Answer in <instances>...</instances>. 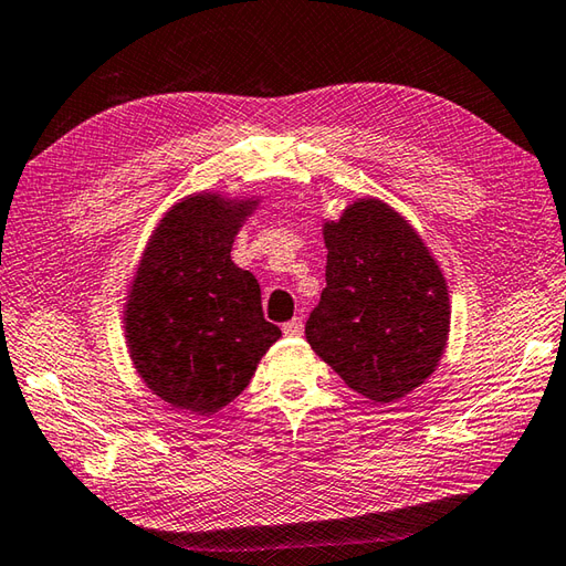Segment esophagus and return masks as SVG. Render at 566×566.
<instances>
[{
    "instance_id": "esophagus-1",
    "label": "esophagus",
    "mask_w": 566,
    "mask_h": 566,
    "mask_svg": "<svg viewBox=\"0 0 566 566\" xmlns=\"http://www.w3.org/2000/svg\"><path fill=\"white\" fill-rule=\"evenodd\" d=\"M284 336H298L304 331V318L302 316H294L292 321H286V324L282 326Z\"/></svg>"
}]
</instances>
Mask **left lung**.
<instances>
[{
	"label": "left lung",
	"mask_w": 566,
	"mask_h": 566,
	"mask_svg": "<svg viewBox=\"0 0 566 566\" xmlns=\"http://www.w3.org/2000/svg\"><path fill=\"white\" fill-rule=\"evenodd\" d=\"M326 290L306 340L350 390L392 405L444 356L451 324L447 276L415 226L363 196L326 220Z\"/></svg>",
	"instance_id": "left-lung-1"
}]
</instances>
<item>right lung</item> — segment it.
I'll return each instance as SVG.
<instances>
[{"label":"right lung","instance_id":"obj_1","mask_svg":"<svg viewBox=\"0 0 566 566\" xmlns=\"http://www.w3.org/2000/svg\"><path fill=\"white\" fill-rule=\"evenodd\" d=\"M258 206V196H184L142 250L122 312L125 340L144 385L174 409L216 415L282 336L262 316L258 280L230 258Z\"/></svg>","mask_w":566,"mask_h":566}]
</instances>
